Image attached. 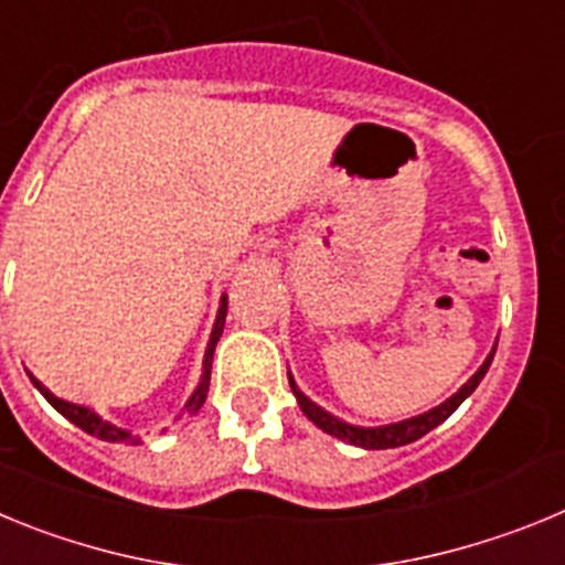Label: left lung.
Wrapping results in <instances>:
<instances>
[{
	"instance_id": "1",
	"label": "left lung",
	"mask_w": 565,
	"mask_h": 565,
	"mask_svg": "<svg viewBox=\"0 0 565 565\" xmlns=\"http://www.w3.org/2000/svg\"><path fill=\"white\" fill-rule=\"evenodd\" d=\"M492 356H495V348H492V353L483 359L481 367H478V371L469 376V382L461 384V391L452 393L447 402H441L438 407H433V411L422 413V416L404 418V422H396V424H382V427H356V424L342 422V418H337V416H331L328 411H322L319 404H313L306 393L299 391L297 384H294L291 373H288V382H291V391H294V396H297L299 411L306 413V416L317 424L319 430H326L328 436H337L339 441L364 447V450H391V447H404V444H411V441H416V438L427 436V433H430L433 427H438L444 418H450L452 413L458 411V404H461L469 393L476 391L478 384H481V379L487 376L489 364H492Z\"/></svg>"
}]
</instances>
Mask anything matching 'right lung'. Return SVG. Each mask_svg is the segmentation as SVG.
<instances>
[{
  "mask_svg": "<svg viewBox=\"0 0 565 565\" xmlns=\"http://www.w3.org/2000/svg\"><path fill=\"white\" fill-rule=\"evenodd\" d=\"M223 326H226V297L221 299V308H217V319H214V328H212V337H209V344H206V356H203V376H201V384L194 387V393L189 396V402L183 404V413L181 416H194V413L201 411L203 402H206V393H209V379H212V356H214V348H217V339H221L223 333ZM30 382L36 384V391L42 393L44 398H47L53 407H56L58 413H62L67 422H73L76 427H82L84 433H89V436L102 438V441H138V438L132 436L129 430H121V427H115V424L104 422L98 413H93L89 407H84V404H73V402H64V398L53 396V393L44 387L42 382H39L36 376H30Z\"/></svg>",
  "mask_w": 565,
  "mask_h": 565,
  "instance_id": "right-lung-1",
  "label": "right lung"
}]
</instances>
